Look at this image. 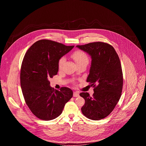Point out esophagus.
Here are the masks:
<instances>
[{"label": "esophagus", "instance_id": "esophagus-1", "mask_svg": "<svg viewBox=\"0 0 146 146\" xmlns=\"http://www.w3.org/2000/svg\"><path fill=\"white\" fill-rule=\"evenodd\" d=\"M73 96L74 97H78L79 96V93L77 91H75L73 92Z\"/></svg>", "mask_w": 146, "mask_h": 146}]
</instances>
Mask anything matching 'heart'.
Masks as SVG:
<instances>
[{
    "label": "heart",
    "instance_id": "obj_1",
    "mask_svg": "<svg viewBox=\"0 0 146 146\" xmlns=\"http://www.w3.org/2000/svg\"><path fill=\"white\" fill-rule=\"evenodd\" d=\"M72 57L76 62L77 65L81 64H88L89 63V58L87 54L82 50H77L74 51L72 53ZM65 61V58L64 56L60 57L58 62V66L59 69H61L63 66L64 62Z\"/></svg>",
    "mask_w": 146,
    "mask_h": 146
}]
</instances>
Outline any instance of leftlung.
Here are the masks:
<instances>
[{
    "label": "left lung",
    "mask_w": 146,
    "mask_h": 146,
    "mask_svg": "<svg viewBox=\"0 0 146 146\" xmlns=\"http://www.w3.org/2000/svg\"><path fill=\"white\" fill-rule=\"evenodd\" d=\"M77 47L91 56L87 82L94 88L92 96L88 92L80 94L85 100L81 111L90 119L105 118L114 110L121 96L123 74L119 56L112 46L101 41Z\"/></svg>",
    "instance_id": "obj_1"
}]
</instances>
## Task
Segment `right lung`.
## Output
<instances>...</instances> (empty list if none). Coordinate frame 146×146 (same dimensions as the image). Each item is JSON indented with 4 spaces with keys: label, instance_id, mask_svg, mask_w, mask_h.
I'll list each match as a JSON object with an SVG mask.
<instances>
[{
    "label": "right lung",
    "instance_id": "add662e5",
    "mask_svg": "<svg viewBox=\"0 0 146 146\" xmlns=\"http://www.w3.org/2000/svg\"><path fill=\"white\" fill-rule=\"evenodd\" d=\"M73 47L52 40H40L28 50L24 57L21 87L27 106L39 119L48 121L58 117L73 96L71 89L54 90L50 86L48 80L57 74L59 59Z\"/></svg>",
    "mask_w": 146,
    "mask_h": 146
}]
</instances>
